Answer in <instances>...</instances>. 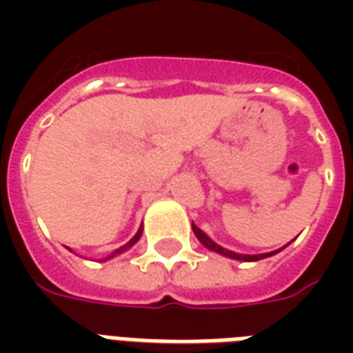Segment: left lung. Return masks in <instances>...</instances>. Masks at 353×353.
I'll return each mask as SVG.
<instances>
[{"mask_svg": "<svg viewBox=\"0 0 353 353\" xmlns=\"http://www.w3.org/2000/svg\"><path fill=\"white\" fill-rule=\"evenodd\" d=\"M192 230H194V234H196V238H199L202 244L206 245L208 250H212V252L215 253H221V255H227V257H232V259H240V261H259V259H265V257H270V255H274V253L278 252H272V253H265V255H238V253L234 252H229V250H225V248H221V245H217L215 242H212L210 238L202 232V230L196 227V225H192Z\"/></svg>", "mask_w": 353, "mask_h": 353, "instance_id": "left-lung-1", "label": "left lung"}]
</instances>
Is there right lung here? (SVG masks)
<instances>
[{"label": "right lung", "mask_w": 353, "mask_h": 353, "mask_svg": "<svg viewBox=\"0 0 353 353\" xmlns=\"http://www.w3.org/2000/svg\"><path fill=\"white\" fill-rule=\"evenodd\" d=\"M139 236H141V229H139L138 232H136V236L132 238V240H130V242H128V244H124L123 248H119V250H115V252H113V253H111V255H109L108 259H111V257H115V255H119V253H123L124 250H128V248H132V245H134V244H136V242H138Z\"/></svg>", "instance_id": "1"}]
</instances>
